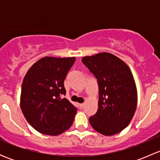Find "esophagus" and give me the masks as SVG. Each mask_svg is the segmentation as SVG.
Listing matches in <instances>:
<instances>
[{"mask_svg": "<svg viewBox=\"0 0 160 160\" xmlns=\"http://www.w3.org/2000/svg\"><path fill=\"white\" fill-rule=\"evenodd\" d=\"M80 108H83L84 107V104H80Z\"/></svg>", "mask_w": 160, "mask_h": 160, "instance_id": "34e87169", "label": "esophagus"}]
</instances>
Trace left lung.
<instances>
[{
	"mask_svg": "<svg viewBox=\"0 0 160 160\" xmlns=\"http://www.w3.org/2000/svg\"><path fill=\"white\" fill-rule=\"evenodd\" d=\"M83 63L98 79V109L89 122L94 130L110 136L129 125L136 110V85L129 67L109 52L84 56Z\"/></svg>",
	"mask_w": 160,
	"mask_h": 160,
	"instance_id": "1",
	"label": "left lung"
}]
</instances>
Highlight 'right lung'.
<instances>
[{
  "instance_id": "add662e5",
  "label": "right lung",
  "mask_w": 160,
  "mask_h": 160,
  "mask_svg": "<svg viewBox=\"0 0 160 160\" xmlns=\"http://www.w3.org/2000/svg\"><path fill=\"white\" fill-rule=\"evenodd\" d=\"M75 57L46 56L33 64L22 82L20 106L27 122L38 132L56 136L70 128L77 108L67 98L64 80Z\"/></svg>"
}]
</instances>
